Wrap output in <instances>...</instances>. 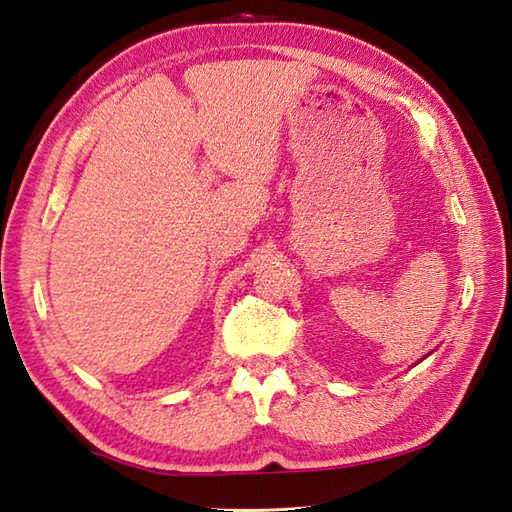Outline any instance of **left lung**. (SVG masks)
Masks as SVG:
<instances>
[{"instance_id": "obj_1", "label": "left lung", "mask_w": 512, "mask_h": 512, "mask_svg": "<svg viewBox=\"0 0 512 512\" xmlns=\"http://www.w3.org/2000/svg\"><path fill=\"white\" fill-rule=\"evenodd\" d=\"M420 361H423V359H420Z\"/></svg>"}]
</instances>
